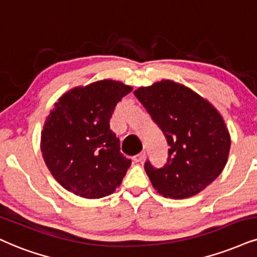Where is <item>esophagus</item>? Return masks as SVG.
Listing matches in <instances>:
<instances>
[{
    "instance_id": "1",
    "label": "esophagus",
    "mask_w": 257,
    "mask_h": 257,
    "mask_svg": "<svg viewBox=\"0 0 257 257\" xmlns=\"http://www.w3.org/2000/svg\"><path fill=\"white\" fill-rule=\"evenodd\" d=\"M144 158H145V153H144V151H142L141 154H138V155H136V156H134V161L136 163H138V162H142Z\"/></svg>"
}]
</instances>
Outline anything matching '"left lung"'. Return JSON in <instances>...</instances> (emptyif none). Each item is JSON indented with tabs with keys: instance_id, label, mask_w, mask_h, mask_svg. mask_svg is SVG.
<instances>
[{
	"instance_id": "1",
	"label": "left lung",
	"mask_w": 257,
	"mask_h": 257,
	"mask_svg": "<svg viewBox=\"0 0 257 257\" xmlns=\"http://www.w3.org/2000/svg\"><path fill=\"white\" fill-rule=\"evenodd\" d=\"M135 95L170 147L162 168L144 164L154 188L173 199L198 194L227 162L231 139L220 113L195 91L169 80L138 88Z\"/></svg>"
}]
</instances>
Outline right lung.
<instances>
[{
  "mask_svg": "<svg viewBox=\"0 0 257 257\" xmlns=\"http://www.w3.org/2000/svg\"><path fill=\"white\" fill-rule=\"evenodd\" d=\"M132 87L103 80L69 90L51 109L41 131L43 158L66 191L87 199L120 186L131 160L120 153L109 120Z\"/></svg>",
  "mask_w": 257,
  "mask_h": 257,
  "instance_id": "add662e5",
  "label": "right lung"
}]
</instances>
